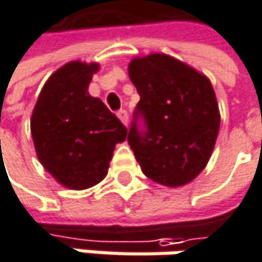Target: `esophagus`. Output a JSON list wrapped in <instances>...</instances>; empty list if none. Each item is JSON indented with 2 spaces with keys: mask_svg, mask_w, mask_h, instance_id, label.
Instances as JSON below:
<instances>
[{
  "mask_svg": "<svg viewBox=\"0 0 262 262\" xmlns=\"http://www.w3.org/2000/svg\"><path fill=\"white\" fill-rule=\"evenodd\" d=\"M116 115H118L119 121H121V122H122V124L127 127V124H128V115H127V112H125V110H119Z\"/></svg>",
  "mask_w": 262,
  "mask_h": 262,
  "instance_id": "34e87169",
  "label": "esophagus"
}]
</instances>
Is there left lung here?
I'll return each instance as SVG.
<instances>
[{
    "label": "left lung",
    "mask_w": 262,
    "mask_h": 262,
    "mask_svg": "<svg viewBox=\"0 0 262 262\" xmlns=\"http://www.w3.org/2000/svg\"><path fill=\"white\" fill-rule=\"evenodd\" d=\"M128 78L140 93L135 115L147 124L141 135L134 122L127 138L143 173L167 187L192 183L207 166L220 132L210 79L166 53L134 58Z\"/></svg>",
    "instance_id": "left-lung-1"
}]
</instances>
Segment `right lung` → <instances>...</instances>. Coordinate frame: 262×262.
Masks as SVG:
<instances>
[{"instance_id": "1", "label": "right lung", "mask_w": 262, "mask_h": 262, "mask_svg": "<svg viewBox=\"0 0 262 262\" xmlns=\"http://www.w3.org/2000/svg\"><path fill=\"white\" fill-rule=\"evenodd\" d=\"M98 62L70 61L42 85L30 118V132L42 167L64 187L84 190L101 183L115 146L127 138V128L89 95Z\"/></svg>"}]
</instances>
